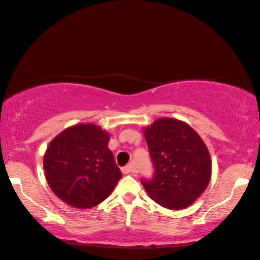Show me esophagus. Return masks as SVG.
<instances>
[{
	"label": "esophagus",
	"mask_w": 260,
	"mask_h": 260,
	"mask_svg": "<svg viewBox=\"0 0 260 260\" xmlns=\"http://www.w3.org/2000/svg\"><path fill=\"white\" fill-rule=\"evenodd\" d=\"M121 171H122V174H124V175L135 174V172H137V171H136V168L134 167V165H131V164H129V165H126L125 167H123V168L121 169Z\"/></svg>",
	"instance_id": "34e87169"
}]
</instances>
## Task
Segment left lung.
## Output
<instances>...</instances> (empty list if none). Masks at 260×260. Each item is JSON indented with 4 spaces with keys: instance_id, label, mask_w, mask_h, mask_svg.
<instances>
[{
    "instance_id": "obj_1",
    "label": "left lung",
    "mask_w": 260,
    "mask_h": 260,
    "mask_svg": "<svg viewBox=\"0 0 260 260\" xmlns=\"http://www.w3.org/2000/svg\"><path fill=\"white\" fill-rule=\"evenodd\" d=\"M153 165L151 179H141L155 203L180 210L200 197L211 176V160L204 141L179 120L159 119L145 130Z\"/></svg>"
}]
</instances>
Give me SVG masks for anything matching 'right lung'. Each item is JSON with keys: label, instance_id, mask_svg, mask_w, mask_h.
<instances>
[{"label": "right lung", "instance_id": "1", "mask_svg": "<svg viewBox=\"0 0 260 260\" xmlns=\"http://www.w3.org/2000/svg\"><path fill=\"white\" fill-rule=\"evenodd\" d=\"M108 142L109 135L94 124L70 126L51 141L43 160L45 178L66 204L88 209L110 196L122 174Z\"/></svg>", "mask_w": 260, "mask_h": 260}]
</instances>
